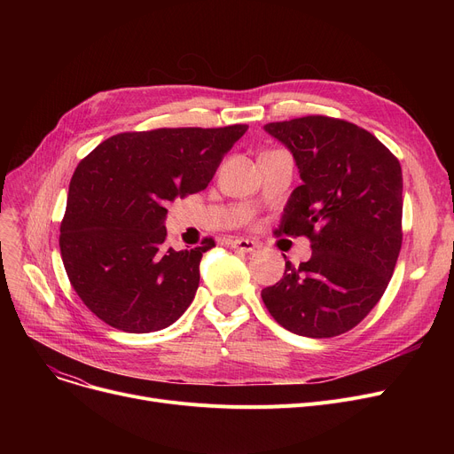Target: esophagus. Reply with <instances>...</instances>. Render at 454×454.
<instances>
[{
	"instance_id": "esophagus-1",
	"label": "esophagus",
	"mask_w": 454,
	"mask_h": 454,
	"mask_svg": "<svg viewBox=\"0 0 454 454\" xmlns=\"http://www.w3.org/2000/svg\"><path fill=\"white\" fill-rule=\"evenodd\" d=\"M228 245L233 248V250H239V252H245V254H250L257 248V245L250 239H230Z\"/></svg>"
}]
</instances>
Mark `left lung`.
<instances>
[{
	"label": "left lung",
	"instance_id": "8db88e82",
	"mask_svg": "<svg viewBox=\"0 0 454 454\" xmlns=\"http://www.w3.org/2000/svg\"><path fill=\"white\" fill-rule=\"evenodd\" d=\"M298 165L279 231L305 235L313 255L261 291L274 320L300 337L329 339L359 324L385 294L401 250L403 175L368 130L307 115L265 125Z\"/></svg>",
	"mask_w": 454,
	"mask_h": 454
}]
</instances>
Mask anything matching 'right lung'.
<instances>
[{"mask_svg":"<svg viewBox=\"0 0 454 454\" xmlns=\"http://www.w3.org/2000/svg\"><path fill=\"white\" fill-rule=\"evenodd\" d=\"M248 130L158 129L123 132L95 147L71 176L60 224L67 278L90 311L127 333L175 324L199 289L204 239L165 245V204L199 193Z\"/></svg>","mask_w":454,"mask_h":454,"instance_id":"right-lung-1","label":"right lung"}]
</instances>
